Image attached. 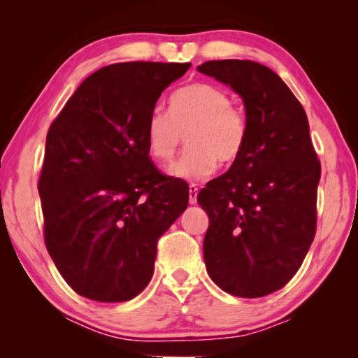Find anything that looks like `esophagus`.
<instances>
[{"label":"esophagus","instance_id":"obj_1","mask_svg":"<svg viewBox=\"0 0 358 358\" xmlns=\"http://www.w3.org/2000/svg\"><path fill=\"white\" fill-rule=\"evenodd\" d=\"M197 194H199V187L195 184L189 185V203L195 205L197 203Z\"/></svg>","mask_w":358,"mask_h":358}]
</instances>
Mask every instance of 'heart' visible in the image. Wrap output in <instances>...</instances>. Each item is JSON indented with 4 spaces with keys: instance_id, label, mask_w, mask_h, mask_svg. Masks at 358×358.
<instances>
[{
    "instance_id": "1",
    "label": "heart",
    "mask_w": 358,
    "mask_h": 358,
    "mask_svg": "<svg viewBox=\"0 0 358 358\" xmlns=\"http://www.w3.org/2000/svg\"><path fill=\"white\" fill-rule=\"evenodd\" d=\"M171 112L151 110L145 141L151 158L169 163L187 135L189 148L171 173L185 180L208 178L218 163L229 166L241 156L248 138V122L231 107L229 96L208 83H192L171 96Z\"/></svg>"
}]
</instances>
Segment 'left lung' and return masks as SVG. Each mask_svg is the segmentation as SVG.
I'll list each match as a JSON object with an SVG mask.
<instances>
[{"label": "left lung", "instance_id": "1", "mask_svg": "<svg viewBox=\"0 0 358 358\" xmlns=\"http://www.w3.org/2000/svg\"><path fill=\"white\" fill-rule=\"evenodd\" d=\"M197 70L239 94L248 122L241 156L197 197L210 222L205 266L229 295L266 296L295 275L315 239L321 164L306 112L261 63L212 60Z\"/></svg>", "mask_w": 358, "mask_h": 358}]
</instances>
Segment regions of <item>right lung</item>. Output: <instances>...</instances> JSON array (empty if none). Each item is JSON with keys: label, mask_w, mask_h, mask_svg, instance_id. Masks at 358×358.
Returning <instances> with one entry per match:
<instances>
[{"label": "right lung", "mask_w": 358, "mask_h": 358, "mask_svg": "<svg viewBox=\"0 0 358 358\" xmlns=\"http://www.w3.org/2000/svg\"><path fill=\"white\" fill-rule=\"evenodd\" d=\"M190 63L130 62L78 86L47 134L38 194L43 236L78 295L102 303L140 295L156 243L189 203V185L148 158L146 120Z\"/></svg>", "instance_id": "right-lung-1"}]
</instances>
